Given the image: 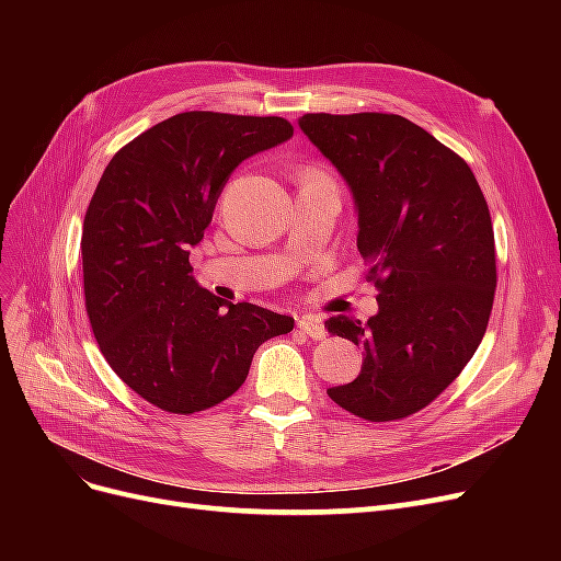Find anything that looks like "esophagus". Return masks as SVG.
I'll return each instance as SVG.
<instances>
[{
  "mask_svg": "<svg viewBox=\"0 0 561 561\" xmlns=\"http://www.w3.org/2000/svg\"><path fill=\"white\" fill-rule=\"evenodd\" d=\"M297 328H299L301 334L316 339V342H320V339H325V334H328L325 328H322V322L318 318H313V316H301L297 320Z\"/></svg>",
  "mask_w": 561,
  "mask_h": 561,
  "instance_id": "esophagus-1",
  "label": "esophagus"
}]
</instances>
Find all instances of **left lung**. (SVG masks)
<instances>
[{"mask_svg":"<svg viewBox=\"0 0 561 561\" xmlns=\"http://www.w3.org/2000/svg\"><path fill=\"white\" fill-rule=\"evenodd\" d=\"M299 128L344 178L379 311L325 320L365 351L360 375L328 388L346 412H419L478 351L496 290L494 229L468 163L398 114H304Z\"/></svg>","mask_w":561,"mask_h":561,"instance_id":"1","label":"left lung"}]
</instances>
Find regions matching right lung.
Listing matches in <instances>:
<instances>
[{"label":"right lung","mask_w":561,"mask_h":561,"mask_svg":"<svg viewBox=\"0 0 561 561\" xmlns=\"http://www.w3.org/2000/svg\"><path fill=\"white\" fill-rule=\"evenodd\" d=\"M280 116L182 112L118 149L83 217V293L105 360L159 410L194 414L233 396L266 339L295 318L219 299L190 250L245 159L293 138Z\"/></svg>","instance_id":"1"}]
</instances>
